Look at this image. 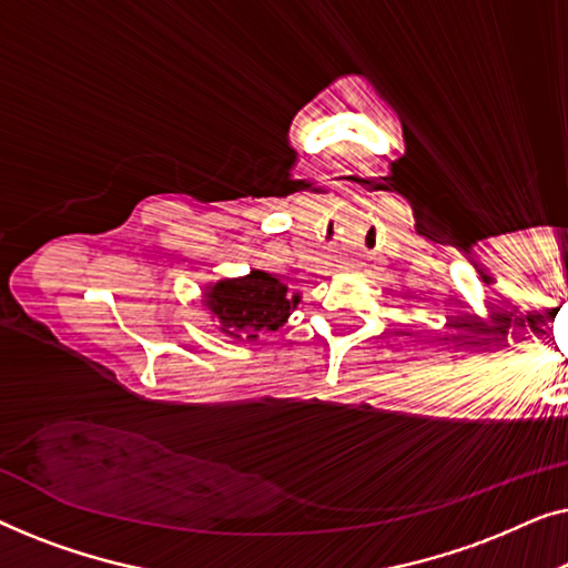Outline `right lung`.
<instances>
[{"label": "right lung", "mask_w": 568, "mask_h": 568, "mask_svg": "<svg viewBox=\"0 0 568 568\" xmlns=\"http://www.w3.org/2000/svg\"><path fill=\"white\" fill-rule=\"evenodd\" d=\"M206 290L204 302L220 323V331L247 341L284 325L300 302V294L290 297L286 286L263 271H251L243 278H224Z\"/></svg>", "instance_id": "right-lung-1"}]
</instances>
